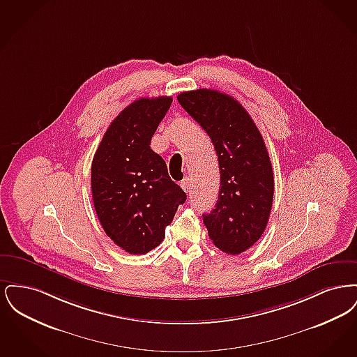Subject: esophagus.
<instances>
[{
	"label": "esophagus",
	"instance_id": "34e87169",
	"mask_svg": "<svg viewBox=\"0 0 357 357\" xmlns=\"http://www.w3.org/2000/svg\"><path fill=\"white\" fill-rule=\"evenodd\" d=\"M181 187H182L186 192H190V179L185 178V179L181 182Z\"/></svg>",
	"mask_w": 357,
	"mask_h": 357
}]
</instances>
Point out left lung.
<instances>
[{
    "label": "left lung",
    "mask_w": 357,
    "mask_h": 357,
    "mask_svg": "<svg viewBox=\"0 0 357 357\" xmlns=\"http://www.w3.org/2000/svg\"><path fill=\"white\" fill-rule=\"evenodd\" d=\"M178 102L218 155V201L204 214L208 237L223 253L241 255L264 234L272 210L274 178L265 142L248 111L226 93L202 88L178 95Z\"/></svg>",
    "instance_id": "8db88e82"
}]
</instances>
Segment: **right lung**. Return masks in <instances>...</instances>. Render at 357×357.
Masks as SVG:
<instances>
[{
	"mask_svg": "<svg viewBox=\"0 0 357 357\" xmlns=\"http://www.w3.org/2000/svg\"><path fill=\"white\" fill-rule=\"evenodd\" d=\"M172 98H140L112 120L96 150L91 188L98 218L119 248L146 255L165 239L186 192L171 181L163 158L150 147Z\"/></svg>",
	"mask_w": 357,
	"mask_h": 357,
	"instance_id": "add662e5",
	"label": "right lung"
}]
</instances>
